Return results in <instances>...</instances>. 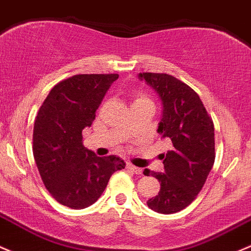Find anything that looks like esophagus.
Returning a JSON list of instances; mask_svg holds the SVG:
<instances>
[{
  "instance_id": "1",
  "label": "esophagus",
  "mask_w": 251,
  "mask_h": 251,
  "mask_svg": "<svg viewBox=\"0 0 251 251\" xmlns=\"http://www.w3.org/2000/svg\"><path fill=\"white\" fill-rule=\"evenodd\" d=\"M126 167H127L128 170H131L132 172H134L136 174H142V172H143V171H142V168L136 167V166H133L132 163H126Z\"/></svg>"
}]
</instances>
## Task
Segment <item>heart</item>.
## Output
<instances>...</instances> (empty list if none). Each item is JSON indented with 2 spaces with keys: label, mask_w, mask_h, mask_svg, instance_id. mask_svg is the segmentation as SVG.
<instances>
[{
  "label": "heart",
  "mask_w": 251,
  "mask_h": 251,
  "mask_svg": "<svg viewBox=\"0 0 251 251\" xmlns=\"http://www.w3.org/2000/svg\"><path fill=\"white\" fill-rule=\"evenodd\" d=\"M141 102H151L147 97V95H144L143 92H134L133 94V104L134 103H141Z\"/></svg>",
  "instance_id": "b5f03b06"
}]
</instances>
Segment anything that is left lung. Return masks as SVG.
I'll return each instance as SVG.
<instances>
[{"mask_svg": "<svg viewBox=\"0 0 251 251\" xmlns=\"http://www.w3.org/2000/svg\"><path fill=\"white\" fill-rule=\"evenodd\" d=\"M139 77L155 89L163 104L159 133L172 149L161 154L165 172H150L159 180L160 191L148 200L150 209L173 214L191 204L204 185L214 165V124L197 92L166 73L144 72Z\"/></svg>", "mask_w": 251, "mask_h": 251, "instance_id": "left-lung-1", "label": "left lung"}]
</instances>
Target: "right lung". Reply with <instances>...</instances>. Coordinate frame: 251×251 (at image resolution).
I'll return each mask as SVG.
<instances>
[{"mask_svg":"<svg viewBox=\"0 0 251 251\" xmlns=\"http://www.w3.org/2000/svg\"><path fill=\"white\" fill-rule=\"evenodd\" d=\"M119 75H75L57 83L38 110L33 156L44 186L62 205L83 209L103 194L120 157H99L83 146V130L96 118L105 92Z\"/></svg>","mask_w":251,"mask_h":251,"instance_id":"add662e5","label":"right lung"}]
</instances>
